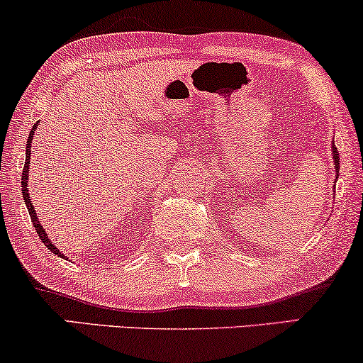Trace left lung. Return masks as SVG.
Masks as SVG:
<instances>
[{"label": "left lung", "mask_w": 363, "mask_h": 363, "mask_svg": "<svg viewBox=\"0 0 363 363\" xmlns=\"http://www.w3.org/2000/svg\"><path fill=\"white\" fill-rule=\"evenodd\" d=\"M332 157H333V163H335V172H337V175H338V170H340V163H338V150L335 148V143L332 145Z\"/></svg>", "instance_id": "obj_1"}]
</instances>
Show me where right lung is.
<instances>
[{
  "label": "right lung",
  "mask_w": 363,
  "mask_h": 363,
  "mask_svg": "<svg viewBox=\"0 0 363 363\" xmlns=\"http://www.w3.org/2000/svg\"><path fill=\"white\" fill-rule=\"evenodd\" d=\"M36 126H38V123L33 125V130L30 131V136H28V141H26V158H25V168H23V175H21V193H23V199H25V203H26L28 213H30V216H31L33 227H35L36 233H38V237L41 238V242L45 243V247L48 248L50 252H53L55 255H58V257H61V258H65V253H61V252L58 250V248L55 247L53 242H51V240L48 238V233H46V232H45V228L41 227L40 220H38V216H36V210H35V206H33L30 195H28V188H26V186H28V177H30V157H31V150H30V147H31V141H33V135H35V131H36Z\"/></svg>",
  "instance_id": "add662e5"
}]
</instances>
